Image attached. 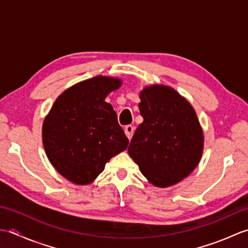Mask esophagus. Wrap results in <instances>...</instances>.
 <instances>
[{"label": "esophagus", "mask_w": 248, "mask_h": 248, "mask_svg": "<svg viewBox=\"0 0 248 248\" xmlns=\"http://www.w3.org/2000/svg\"><path fill=\"white\" fill-rule=\"evenodd\" d=\"M134 127L133 125H131V124H129V125H125V128H124V133H125V135H127V138L129 139V140H131L132 139V136H133V133H134Z\"/></svg>", "instance_id": "obj_1"}]
</instances>
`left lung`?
Segmentation results:
<instances>
[{
  "mask_svg": "<svg viewBox=\"0 0 248 248\" xmlns=\"http://www.w3.org/2000/svg\"><path fill=\"white\" fill-rule=\"evenodd\" d=\"M140 98L144 121L128 152L151 184L171 186L186 178L202 159V125L191 103L170 86H146Z\"/></svg>",
  "mask_w": 248,
  "mask_h": 248,
  "instance_id": "obj_1",
  "label": "left lung"
}]
</instances>
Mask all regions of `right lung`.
Segmentation results:
<instances>
[{"mask_svg":"<svg viewBox=\"0 0 248 248\" xmlns=\"http://www.w3.org/2000/svg\"><path fill=\"white\" fill-rule=\"evenodd\" d=\"M123 82L98 76L78 82L55 100L43 124V144L50 163L78 186L93 182L107 163L127 149L129 140L113 107L105 102Z\"/></svg>","mask_w":248,"mask_h":248,"instance_id":"right-lung-1","label":"right lung"}]
</instances>
